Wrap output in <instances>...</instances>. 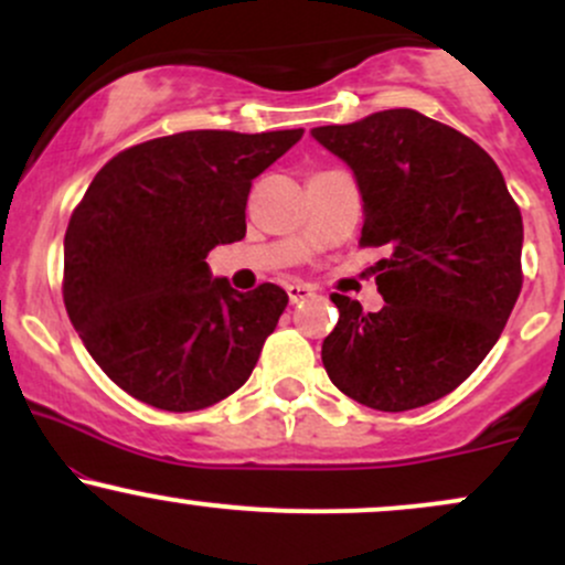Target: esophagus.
Returning a JSON list of instances; mask_svg holds the SVG:
<instances>
[{"mask_svg":"<svg viewBox=\"0 0 565 565\" xmlns=\"http://www.w3.org/2000/svg\"><path fill=\"white\" fill-rule=\"evenodd\" d=\"M287 295H289V302L297 305V302L308 300V297H313L316 289L308 287V284H287Z\"/></svg>","mask_w":565,"mask_h":565,"instance_id":"1","label":"esophagus"}]
</instances>
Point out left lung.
<instances>
[{
    "label": "left lung",
    "mask_w": 565,
    "mask_h": 565,
    "mask_svg": "<svg viewBox=\"0 0 565 565\" xmlns=\"http://www.w3.org/2000/svg\"><path fill=\"white\" fill-rule=\"evenodd\" d=\"M364 199L361 246H385L382 310L332 295L321 361L342 393L380 412L444 398L476 372L523 287V220L494 159L412 108L316 127Z\"/></svg>",
    "instance_id": "obj_1"
}]
</instances>
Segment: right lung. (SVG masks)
I'll return each instance as SVG.
<instances>
[{"label":"right lung","mask_w":565,"mask_h":565,"mask_svg":"<svg viewBox=\"0 0 565 565\" xmlns=\"http://www.w3.org/2000/svg\"><path fill=\"white\" fill-rule=\"evenodd\" d=\"M302 129H191L127 148L95 174L63 242V302L95 364L164 412H199L249 380L287 291H236L206 255L242 242L252 180Z\"/></svg>","instance_id":"right-lung-1"}]
</instances>
